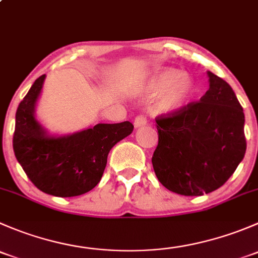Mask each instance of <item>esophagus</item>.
<instances>
[{
  "instance_id": "1",
  "label": "esophagus",
  "mask_w": 258,
  "mask_h": 258,
  "mask_svg": "<svg viewBox=\"0 0 258 258\" xmlns=\"http://www.w3.org/2000/svg\"><path fill=\"white\" fill-rule=\"evenodd\" d=\"M135 127H141V126H145L146 123H147V118L144 116V114H140V116H136V118H135Z\"/></svg>"
}]
</instances>
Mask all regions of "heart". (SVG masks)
Masks as SVG:
<instances>
[{
  "mask_svg": "<svg viewBox=\"0 0 258 258\" xmlns=\"http://www.w3.org/2000/svg\"><path fill=\"white\" fill-rule=\"evenodd\" d=\"M145 91L150 96L161 95L156 103L160 112H175L183 107L191 98L194 82L178 70L162 69L148 77Z\"/></svg>",
  "mask_w": 258,
  "mask_h": 258,
  "instance_id": "obj_1",
  "label": "heart"
}]
</instances>
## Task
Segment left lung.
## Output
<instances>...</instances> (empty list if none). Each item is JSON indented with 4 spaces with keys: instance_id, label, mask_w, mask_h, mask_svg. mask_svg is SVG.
Listing matches in <instances>:
<instances>
[{
    "instance_id": "1",
    "label": "left lung",
    "mask_w": 258,
    "mask_h": 258,
    "mask_svg": "<svg viewBox=\"0 0 258 258\" xmlns=\"http://www.w3.org/2000/svg\"><path fill=\"white\" fill-rule=\"evenodd\" d=\"M207 75L210 88L201 100L156 117L153 170L166 188L183 196L220 188L246 152L243 108L225 80Z\"/></svg>"
}]
</instances>
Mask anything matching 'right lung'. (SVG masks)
I'll return each instance as SVG.
<instances>
[{
    "label": "right lung",
    "instance_id": "right-lung-1",
    "mask_svg": "<svg viewBox=\"0 0 258 258\" xmlns=\"http://www.w3.org/2000/svg\"><path fill=\"white\" fill-rule=\"evenodd\" d=\"M46 75L38 77L16 112L14 151L33 184L45 194L74 197L91 191L105 171L111 148L134 131L128 121L98 123L67 136H49L35 107Z\"/></svg>",
    "mask_w": 258,
    "mask_h": 258
}]
</instances>
